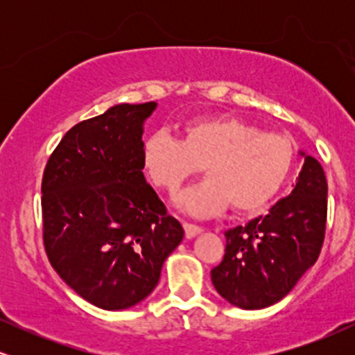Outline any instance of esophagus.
Masks as SVG:
<instances>
[{
	"label": "esophagus",
	"instance_id": "1",
	"mask_svg": "<svg viewBox=\"0 0 355 355\" xmlns=\"http://www.w3.org/2000/svg\"><path fill=\"white\" fill-rule=\"evenodd\" d=\"M183 229H185V235L187 239H193L197 237L198 234H202V227L198 225H193V223H183Z\"/></svg>",
	"mask_w": 355,
	"mask_h": 355
}]
</instances>
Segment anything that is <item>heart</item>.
<instances>
[{"label": "heart", "mask_w": 355, "mask_h": 355, "mask_svg": "<svg viewBox=\"0 0 355 355\" xmlns=\"http://www.w3.org/2000/svg\"><path fill=\"white\" fill-rule=\"evenodd\" d=\"M182 140L152 133L141 146V168L158 190L173 195L200 165L207 178L178 195L193 217H209L230 205L237 214H259L291 177L295 148L279 133L260 132L235 116L187 121Z\"/></svg>", "instance_id": "obj_1"}]
</instances>
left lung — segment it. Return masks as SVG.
<instances>
[{
  "mask_svg": "<svg viewBox=\"0 0 355 355\" xmlns=\"http://www.w3.org/2000/svg\"><path fill=\"white\" fill-rule=\"evenodd\" d=\"M294 190L243 227L225 232L227 247L211 284L227 302L245 311L282 300L320 254L327 218V180L311 155Z\"/></svg>",
  "mask_w": 355,
  "mask_h": 355,
  "instance_id": "obj_1",
  "label": "left lung"
}]
</instances>
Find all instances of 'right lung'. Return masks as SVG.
Segmentation results:
<instances>
[{"instance_id":"add662e5","label":"right lung","mask_w":355,"mask_h":355,"mask_svg":"<svg viewBox=\"0 0 355 355\" xmlns=\"http://www.w3.org/2000/svg\"><path fill=\"white\" fill-rule=\"evenodd\" d=\"M157 103H120L68 130L42 183L43 240L63 282L105 311L148 297L183 227L141 168L144 125Z\"/></svg>"}]
</instances>
